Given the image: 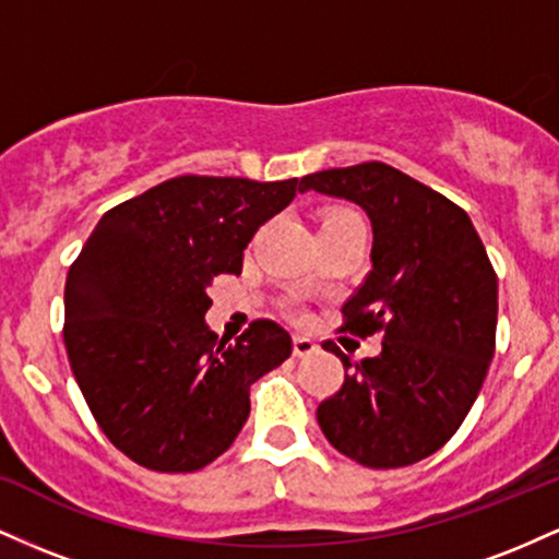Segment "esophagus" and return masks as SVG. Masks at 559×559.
I'll list each match as a JSON object with an SVG mask.
<instances>
[{"label": "esophagus", "mask_w": 559, "mask_h": 559, "mask_svg": "<svg viewBox=\"0 0 559 559\" xmlns=\"http://www.w3.org/2000/svg\"><path fill=\"white\" fill-rule=\"evenodd\" d=\"M318 349H320V346H318L316 342H312V338H307V336H294V355L301 357V360H305V357H312Z\"/></svg>", "instance_id": "1"}]
</instances>
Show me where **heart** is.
<instances>
[{"label":"heart","mask_w":559,"mask_h":559,"mask_svg":"<svg viewBox=\"0 0 559 559\" xmlns=\"http://www.w3.org/2000/svg\"><path fill=\"white\" fill-rule=\"evenodd\" d=\"M352 217H357V215H352V213H333V215L325 217V221H352ZM292 310L299 312V307L292 305Z\"/></svg>","instance_id":"1"}]
</instances>
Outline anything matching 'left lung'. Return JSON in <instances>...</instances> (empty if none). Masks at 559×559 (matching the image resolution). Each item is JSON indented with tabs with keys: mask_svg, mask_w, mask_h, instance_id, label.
Segmentation results:
<instances>
[{
	"mask_svg": "<svg viewBox=\"0 0 559 559\" xmlns=\"http://www.w3.org/2000/svg\"><path fill=\"white\" fill-rule=\"evenodd\" d=\"M299 191L355 202L373 228L342 331L381 333V355L352 365L323 344L352 373L320 402V428L365 467L418 463L457 431L493 357L497 275L484 243L465 210L383 163L312 173Z\"/></svg>",
	"mask_w": 559,
	"mask_h": 559,
	"instance_id": "obj_1",
	"label": "left lung"
}]
</instances>
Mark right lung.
<instances>
[{
    "instance_id": "add662e5",
    "label": "right lung",
    "mask_w": 559,
    "mask_h": 559,
    "mask_svg": "<svg viewBox=\"0 0 559 559\" xmlns=\"http://www.w3.org/2000/svg\"><path fill=\"white\" fill-rule=\"evenodd\" d=\"M297 178L178 176L102 215L66 281V349L88 409L133 463L191 473L234 444L249 386L292 355L254 320L236 344L204 323L215 275L241 273L254 230Z\"/></svg>"
}]
</instances>
